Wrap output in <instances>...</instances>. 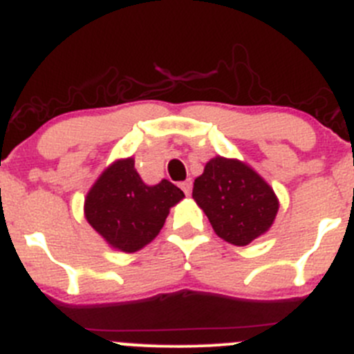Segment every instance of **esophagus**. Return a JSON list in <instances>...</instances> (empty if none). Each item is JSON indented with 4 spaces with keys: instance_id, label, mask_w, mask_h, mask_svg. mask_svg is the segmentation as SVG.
Segmentation results:
<instances>
[{
    "instance_id": "1",
    "label": "esophagus",
    "mask_w": 354,
    "mask_h": 354,
    "mask_svg": "<svg viewBox=\"0 0 354 354\" xmlns=\"http://www.w3.org/2000/svg\"><path fill=\"white\" fill-rule=\"evenodd\" d=\"M180 187H181V190L185 192V195H190V192H192V181L190 180L183 181V183H181Z\"/></svg>"
}]
</instances>
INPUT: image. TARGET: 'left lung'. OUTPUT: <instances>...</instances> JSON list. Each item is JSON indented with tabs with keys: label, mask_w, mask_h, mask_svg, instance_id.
Returning <instances> with one entry per match:
<instances>
[{
	"label": "left lung",
	"mask_w": 354,
	"mask_h": 354,
	"mask_svg": "<svg viewBox=\"0 0 354 354\" xmlns=\"http://www.w3.org/2000/svg\"><path fill=\"white\" fill-rule=\"evenodd\" d=\"M192 197L216 235L233 245H247L268 232L279 212L275 192L252 167L219 156L205 164Z\"/></svg>",
	"instance_id": "left-lung-1"
}]
</instances>
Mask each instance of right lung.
I'll return each instance as SVG.
<instances>
[{
    "instance_id": "add662e5",
    "label": "right lung",
    "mask_w": 354,
    "mask_h": 354,
    "mask_svg": "<svg viewBox=\"0 0 354 354\" xmlns=\"http://www.w3.org/2000/svg\"><path fill=\"white\" fill-rule=\"evenodd\" d=\"M185 197L171 181L145 185L135 169V159L109 166L84 201V216L109 245L136 252L152 242L166 223L169 209Z\"/></svg>"
}]
</instances>
